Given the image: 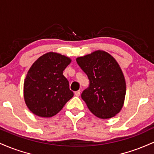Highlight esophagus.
<instances>
[{
	"mask_svg": "<svg viewBox=\"0 0 154 154\" xmlns=\"http://www.w3.org/2000/svg\"><path fill=\"white\" fill-rule=\"evenodd\" d=\"M75 95H76V96H79V95H80V91H76L75 93Z\"/></svg>",
	"mask_w": 154,
	"mask_h": 154,
	"instance_id": "34e87169",
	"label": "esophagus"
}]
</instances>
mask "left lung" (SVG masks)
Returning a JSON list of instances; mask_svg holds the SVG:
<instances>
[{
	"instance_id": "8db88e82",
	"label": "left lung",
	"mask_w": 154,
	"mask_h": 154,
	"mask_svg": "<svg viewBox=\"0 0 154 154\" xmlns=\"http://www.w3.org/2000/svg\"><path fill=\"white\" fill-rule=\"evenodd\" d=\"M76 61L90 81L81 94L90 111L100 119L117 114L123 106L126 83L116 60L105 51H97Z\"/></svg>"
}]
</instances>
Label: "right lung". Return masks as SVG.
I'll use <instances>...</instances> for the list:
<instances>
[{"instance_id":"add662e5","label":"right lung","mask_w":154,"mask_h":154,"mask_svg":"<svg viewBox=\"0 0 154 154\" xmlns=\"http://www.w3.org/2000/svg\"><path fill=\"white\" fill-rule=\"evenodd\" d=\"M71 59L56 53L43 55L35 61L24 82L28 109L40 117H51L73 97L69 81L63 75Z\"/></svg>"}]
</instances>
